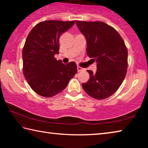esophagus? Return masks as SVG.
<instances>
[{"label":"esophagus","instance_id":"obj_1","mask_svg":"<svg viewBox=\"0 0 148 148\" xmlns=\"http://www.w3.org/2000/svg\"><path fill=\"white\" fill-rule=\"evenodd\" d=\"M77 71H78V72H81V71H84V69L83 68H82V67H80V66H77Z\"/></svg>","mask_w":148,"mask_h":148}]
</instances>
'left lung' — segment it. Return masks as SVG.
I'll return each mask as SVG.
<instances>
[{"instance_id": "obj_1", "label": "left lung", "mask_w": 148, "mask_h": 148, "mask_svg": "<svg viewBox=\"0 0 148 148\" xmlns=\"http://www.w3.org/2000/svg\"><path fill=\"white\" fill-rule=\"evenodd\" d=\"M87 41V54L97 62L95 73L87 71L89 79L82 84L84 91L96 99H106L123 82L127 69L128 51L116 29L102 21H76Z\"/></svg>"}]
</instances>
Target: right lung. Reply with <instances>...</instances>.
Here are the masks:
<instances>
[{
  "label": "right lung",
  "mask_w": 148,
  "mask_h": 148,
  "mask_svg": "<svg viewBox=\"0 0 148 148\" xmlns=\"http://www.w3.org/2000/svg\"><path fill=\"white\" fill-rule=\"evenodd\" d=\"M74 23L56 20L40 22L27 37L22 52L23 72L31 89L42 97L59 93L77 73L74 62L64 64L54 57L59 53L60 36Z\"/></svg>",
  "instance_id": "obj_1"
}]
</instances>
